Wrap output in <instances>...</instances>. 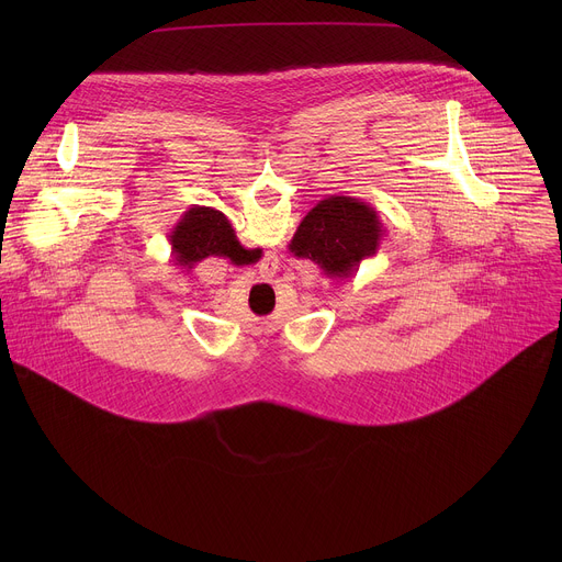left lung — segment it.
<instances>
[{
	"mask_svg": "<svg viewBox=\"0 0 562 562\" xmlns=\"http://www.w3.org/2000/svg\"><path fill=\"white\" fill-rule=\"evenodd\" d=\"M384 233L386 228L369 202L329 195L304 215L289 251L315 262L331 280H349L362 260L378 254Z\"/></svg>",
	"mask_w": 562,
	"mask_h": 562,
	"instance_id": "obj_1",
	"label": "left lung"
}]
</instances>
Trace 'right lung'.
<instances>
[{"instance_id": "obj_1", "label": "right lung", "mask_w": 562, "mask_h": 562, "mask_svg": "<svg viewBox=\"0 0 562 562\" xmlns=\"http://www.w3.org/2000/svg\"><path fill=\"white\" fill-rule=\"evenodd\" d=\"M171 256L178 267L191 271L206 258H226L239 265L247 249L237 243L228 217L213 206H191L169 233Z\"/></svg>"}]
</instances>
